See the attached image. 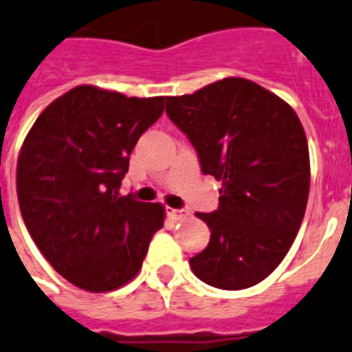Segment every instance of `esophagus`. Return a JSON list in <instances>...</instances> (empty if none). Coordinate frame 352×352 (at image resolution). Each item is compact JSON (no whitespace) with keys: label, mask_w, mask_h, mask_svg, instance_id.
<instances>
[{"label":"esophagus","mask_w":352,"mask_h":352,"mask_svg":"<svg viewBox=\"0 0 352 352\" xmlns=\"http://www.w3.org/2000/svg\"><path fill=\"white\" fill-rule=\"evenodd\" d=\"M170 216H173L174 219L182 221V219H185V217L188 216V212L185 210V208H170Z\"/></svg>","instance_id":"34e87169"}]
</instances>
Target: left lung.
Segmentation results:
<instances>
[{"instance_id":"left-lung-1","label":"left lung","mask_w":352,"mask_h":352,"mask_svg":"<svg viewBox=\"0 0 352 352\" xmlns=\"http://www.w3.org/2000/svg\"><path fill=\"white\" fill-rule=\"evenodd\" d=\"M165 111L187 135L219 207L196 216L210 241L190 263L219 289H245L268 277L297 237L309 196V151L297 113L248 78L228 77L192 95L167 97Z\"/></svg>"}]
</instances>
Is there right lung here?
<instances>
[{"mask_svg":"<svg viewBox=\"0 0 352 352\" xmlns=\"http://www.w3.org/2000/svg\"><path fill=\"white\" fill-rule=\"evenodd\" d=\"M164 104L165 97L77 86L41 113L23 142V221L55 272L80 289L104 293L129 283L164 226L160 203L118 194L131 151Z\"/></svg>","mask_w":352,"mask_h":352,"instance_id":"add662e5","label":"right lung"}]
</instances>
